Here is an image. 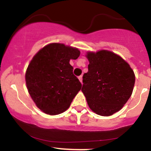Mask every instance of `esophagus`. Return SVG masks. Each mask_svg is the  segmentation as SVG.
<instances>
[{
  "label": "esophagus",
  "instance_id": "1",
  "mask_svg": "<svg viewBox=\"0 0 151 151\" xmlns=\"http://www.w3.org/2000/svg\"><path fill=\"white\" fill-rule=\"evenodd\" d=\"M78 79H79V81H81V83H82V76H78Z\"/></svg>",
  "mask_w": 151,
  "mask_h": 151
}]
</instances>
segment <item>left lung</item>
<instances>
[{
    "mask_svg": "<svg viewBox=\"0 0 151 151\" xmlns=\"http://www.w3.org/2000/svg\"><path fill=\"white\" fill-rule=\"evenodd\" d=\"M88 72L81 91L90 109L102 116L119 111L132 94L135 76L120 56L108 50L86 53Z\"/></svg>",
    "mask_w": 151,
    "mask_h": 151,
    "instance_id": "obj_1",
    "label": "left lung"
}]
</instances>
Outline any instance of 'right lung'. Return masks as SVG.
I'll list each match as a JSON object with an SVG mask.
<instances>
[{
    "instance_id": "add662e5",
    "label": "right lung",
    "mask_w": 151,
    "mask_h": 151,
    "mask_svg": "<svg viewBox=\"0 0 151 151\" xmlns=\"http://www.w3.org/2000/svg\"><path fill=\"white\" fill-rule=\"evenodd\" d=\"M79 56L77 48L53 43L32 59L26 70V85L31 98L43 113L53 116L65 112L81 90V83L70 64V60Z\"/></svg>"
}]
</instances>
